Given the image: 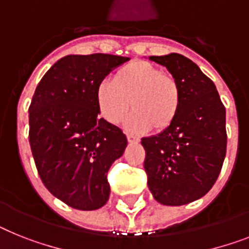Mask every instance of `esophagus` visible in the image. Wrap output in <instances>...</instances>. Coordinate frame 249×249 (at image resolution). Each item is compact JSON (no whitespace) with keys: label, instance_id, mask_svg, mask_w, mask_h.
Masks as SVG:
<instances>
[{"label":"esophagus","instance_id":"34e87169","mask_svg":"<svg viewBox=\"0 0 249 249\" xmlns=\"http://www.w3.org/2000/svg\"><path fill=\"white\" fill-rule=\"evenodd\" d=\"M127 140H128L129 143H137L140 141L139 137L133 136V135H127Z\"/></svg>","mask_w":249,"mask_h":249}]
</instances>
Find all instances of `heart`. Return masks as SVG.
Returning a JSON list of instances; mask_svg holds the SVG:
<instances>
[{
    "label": "heart",
    "mask_w": 249,
    "mask_h": 249,
    "mask_svg": "<svg viewBox=\"0 0 249 249\" xmlns=\"http://www.w3.org/2000/svg\"><path fill=\"white\" fill-rule=\"evenodd\" d=\"M96 104L107 122H120L129 109L133 112L124 121L131 131L161 132L174 122L180 107L179 84L173 75L159 67L136 59L122 66L113 80H103L96 88Z\"/></svg>",
    "instance_id": "obj_1"
}]
</instances>
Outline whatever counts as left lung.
I'll list each match as a JSON object with an SVG mask.
<instances>
[{
	"label": "left lung",
	"mask_w": 249,
	"mask_h": 249,
	"mask_svg": "<svg viewBox=\"0 0 249 249\" xmlns=\"http://www.w3.org/2000/svg\"><path fill=\"white\" fill-rule=\"evenodd\" d=\"M165 66L180 89V107L163 132L141 140L147 186L166 206L196 201L211 190L227 153L225 107L215 84L200 67L178 53L151 55Z\"/></svg>",
	"instance_id": "obj_1"
}]
</instances>
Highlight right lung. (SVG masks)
I'll list each match as a JSON object with an SVG mask.
<instances>
[{"instance_id": "right-lung-1", "label": "right lung", "mask_w": 249, "mask_h": 249, "mask_svg": "<svg viewBox=\"0 0 249 249\" xmlns=\"http://www.w3.org/2000/svg\"><path fill=\"white\" fill-rule=\"evenodd\" d=\"M127 57L94 53L58 59L29 107V142L43 184L77 210L104 206L107 173L127 146L122 129L99 118L96 88Z\"/></svg>"}]
</instances>
